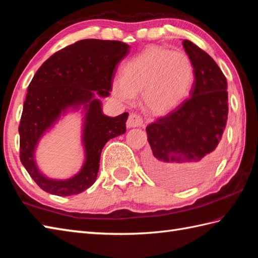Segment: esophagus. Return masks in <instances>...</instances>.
<instances>
[{
    "label": "esophagus",
    "instance_id": "obj_1",
    "mask_svg": "<svg viewBox=\"0 0 258 258\" xmlns=\"http://www.w3.org/2000/svg\"><path fill=\"white\" fill-rule=\"evenodd\" d=\"M127 127H139V126L143 125V117L140 114L132 113L128 116L127 119Z\"/></svg>",
    "mask_w": 258,
    "mask_h": 258
}]
</instances>
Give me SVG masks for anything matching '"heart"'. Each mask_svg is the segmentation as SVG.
Wrapping results in <instances>:
<instances>
[{
    "label": "heart",
    "instance_id": "b5f03b06",
    "mask_svg": "<svg viewBox=\"0 0 258 258\" xmlns=\"http://www.w3.org/2000/svg\"><path fill=\"white\" fill-rule=\"evenodd\" d=\"M193 80V65L185 53L150 46L123 65L112 91L124 102H132L142 93L149 111L166 114L185 100Z\"/></svg>",
    "mask_w": 258,
    "mask_h": 258
}]
</instances>
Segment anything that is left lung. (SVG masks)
<instances>
[{"mask_svg":"<svg viewBox=\"0 0 258 258\" xmlns=\"http://www.w3.org/2000/svg\"><path fill=\"white\" fill-rule=\"evenodd\" d=\"M183 45L194 68L189 96L146 127L152 149L147 171L168 182H189L210 171L228 113L225 75L193 42L185 40Z\"/></svg>","mask_w":258,"mask_h":258,"instance_id":"8db88e82","label":"left lung"}]
</instances>
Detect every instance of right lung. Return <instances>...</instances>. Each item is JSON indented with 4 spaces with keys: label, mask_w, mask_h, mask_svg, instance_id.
<instances>
[{
    "label": "right lung",
    "mask_w": 258,
    "mask_h": 258,
    "mask_svg": "<svg viewBox=\"0 0 258 258\" xmlns=\"http://www.w3.org/2000/svg\"><path fill=\"white\" fill-rule=\"evenodd\" d=\"M128 48L126 43L119 41L81 40L54 53L33 76L19 125L20 160L43 190L57 196H71L89 188L97 177L104 145L126 132L128 113L116 117L105 116L101 102L94 98V92L103 97L108 96L115 68L128 53ZM80 103H85L88 108L85 166L73 179L47 180L35 166V145L62 110Z\"/></svg>",
    "instance_id": "right-lung-1"
}]
</instances>
